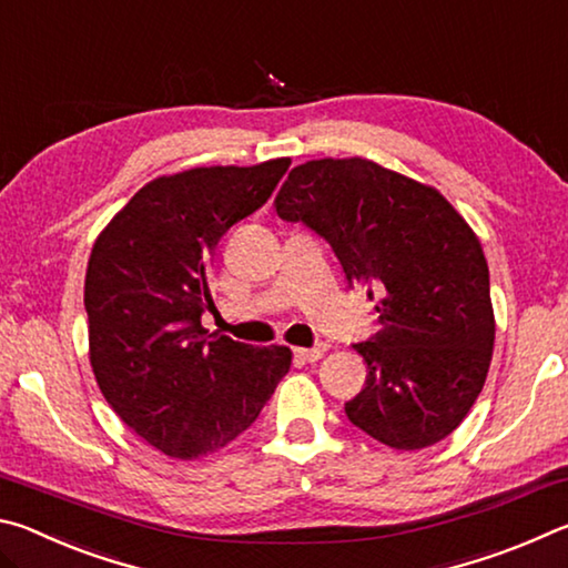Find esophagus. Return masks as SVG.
<instances>
[{"instance_id": "34e87169", "label": "esophagus", "mask_w": 568, "mask_h": 568, "mask_svg": "<svg viewBox=\"0 0 568 568\" xmlns=\"http://www.w3.org/2000/svg\"><path fill=\"white\" fill-rule=\"evenodd\" d=\"M325 351H328V345H315V348H297L295 353H297V358H303L307 363H315V361L323 358Z\"/></svg>"}]
</instances>
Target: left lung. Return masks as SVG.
<instances>
[{
  "instance_id": "8db88e82",
  "label": "left lung",
  "mask_w": 568,
  "mask_h": 568,
  "mask_svg": "<svg viewBox=\"0 0 568 568\" xmlns=\"http://www.w3.org/2000/svg\"><path fill=\"white\" fill-rule=\"evenodd\" d=\"M275 213L315 230L345 281L376 301V338L353 345L368 365L365 388L345 403L353 426L398 450L454 434L496 338L488 263L464 215L436 187L365 158L293 168Z\"/></svg>"
}]
</instances>
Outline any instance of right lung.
Segmentation results:
<instances>
[{
    "label": "right lung",
    "instance_id": "obj_1",
    "mask_svg": "<svg viewBox=\"0 0 568 568\" xmlns=\"http://www.w3.org/2000/svg\"><path fill=\"white\" fill-rule=\"evenodd\" d=\"M291 158L160 175L98 235L84 275L90 365L122 423L162 454L192 460L237 438L291 368L285 345L210 335L213 255L255 213Z\"/></svg>",
    "mask_w": 568,
    "mask_h": 568
}]
</instances>
